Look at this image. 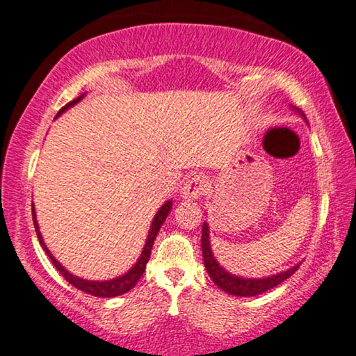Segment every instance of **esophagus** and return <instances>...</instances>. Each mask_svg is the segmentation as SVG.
I'll use <instances>...</instances> for the list:
<instances>
[{"mask_svg":"<svg viewBox=\"0 0 356 356\" xmlns=\"http://www.w3.org/2000/svg\"><path fill=\"white\" fill-rule=\"evenodd\" d=\"M207 178L204 175H193L191 178H188L186 181H184L183 188H181V196L184 200H200V197L204 195L207 191Z\"/></svg>","mask_w":356,"mask_h":356,"instance_id":"34e87169","label":"esophagus"}]
</instances>
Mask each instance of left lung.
Here are the masks:
<instances>
[{"label":"left lung","instance_id":"8db88e82","mask_svg":"<svg viewBox=\"0 0 356 356\" xmlns=\"http://www.w3.org/2000/svg\"><path fill=\"white\" fill-rule=\"evenodd\" d=\"M299 113H301V111H299ZM201 248H202V258H204V266L207 273L211 276V280L218 284V288H220L229 294H234V296L250 298V296H257V294L265 293V291H268L271 288H275V286L283 283L284 280H288L289 276L299 268V265H296L293 266V268L283 271V273L268 276V278H257V280L240 278V276L230 275L229 271H225L222 266L216 261L214 255H212L211 242H209V229H207L206 222L202 224Z\"/></svg>","mask_w":356,"mask_h":356}]
</instances>
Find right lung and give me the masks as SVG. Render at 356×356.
I'll list each match as a JSON object with an SVG mask.
<instances>
[{"label": "right lung", "instance_id": "1", "mask_svg": "<svg viewBox=\"0 0 356 356\" xmlns=\"http://www.w3.org/2000/svg\"><path fill=\"white\" fill-rule=\"evenodd\" d=\"M83 96H85V95H81L80 98L73 99V101H70V103H68L67 106H63V108L58 111L57 118L60 116V114L63 113V111L68 109V108H72L73 104H76L78 101H80V99L83 98ZM170 209H172V201H167L163 206L160 207L159 212H156V214H155L154 220H152V227H150L149 237H147L145 247H144V250H142L140 257H138V260H137L136 265H134L132 268L129 270L126 275L119 276V278L109 280V281H88V280L78 278V276L68 273V271H67L65 268H63V266L60 265V263H58L57 260H55L52 253L49 252V248L45 247L44 238H42V235H40V230H39V224H37V220H35L34 204H32V219H34V227H35L37 238H39L40 245H42L45 253H47V257L50 258V260H52L55 268H57V270L60 271V275H62L63 278H65V280L68 281V283H70L72 286H75V288H78L80 291H83V293L91 294V296H98V298H114V296H121V294L127 293V291H131V289L134 288V286L137 284V281L140 280V276L144 275L145 266H147V261H149V258H150L152 247H154L155 237H156V234H159L161 224H163L165 219H167Z\"/></svg>", "mask_w": 356, "mask_h": 356}]
</instances>
